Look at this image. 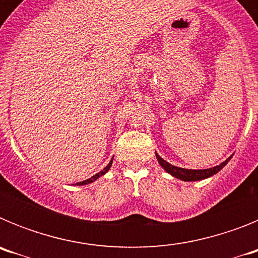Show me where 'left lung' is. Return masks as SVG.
<instances>
[{"instance_id":"obj_1","label":"left lung","mask_w":258,"mask_h":258,"mask_svg":"<svg viewBox=\"0 0 258 258\" xmlns=\"http://www.w3.org/2000/svg\"><path fill=\"white\" fill-rule=\"evenodd\" d=\"M155 154H156V159L157 161H159V164H160L161 168H163L166 173H169L170 175H173V177H175V178H178L181 179V181H186V182L202 181V179L209 178V177H212V175H214L216 173L220 172L223 166L229 163L230 159H231V156L227 157L226 160L223 161V163H221L220 165H216L213 166V168H209V169H184V168H179V166L172 165V164H169L168 161H165L163 157H160L159 155H157V152H155Z\"/></svg>"}]
</instances>
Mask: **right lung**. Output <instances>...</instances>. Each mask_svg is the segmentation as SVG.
<instances>
[{"instance_id": "1", "label": "right lung", "mask_w": 258, "mask_h": 258, "mask_svg": "<svg viewBox=\"0 0 258 258\" xmlns=\"http://www.w3.org/2000/svg\"><path fill=\"white\" fill-rule=\"evenodd\" d=\"M112 161L113 160H112V159H111V161H109V163H108V165H107L106 168H103V170H101V172H98L97 174L93 175L92 178H89V179H86V181H83V182H79V183H76L77 186H83V184H88V183H92V182L97 181V179L99 178V177H102V175H104L107 172H108L109 168H111V165H112Z\"/></svg>"}]
</instances>
